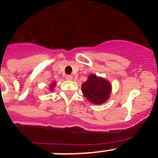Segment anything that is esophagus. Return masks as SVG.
<instances>
[{
	"instance_id": "esophagus-1",
	"label": "esophagus",
	"mask_w": 158,
	"mask_h": 158,
	"mask_svg": "<svg viewBox=\"0 0 158 158\" xmlns=\"http://www.w3.org/2000/svg\"><path fill=\"white\" fill-rule=\"evenodd\" d=\"M65 78H66L67 80H72L73 79V77L71 76V75H66V76H65Z\"/></svg>"
}]
</instances>
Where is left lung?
Wrapping results in <instances>:
<instances>
[{"mask_svg":"<svg viewBox=\"0 0 158 158\" xmlns=\"http://www.w3.org/2000/svg\"><path fill=\"white\" fill-rule=\"evenodd\" d=\"M82 93L88 100L95 104L107 101L111 92V85L108 81L96 74H90L81 85Z\"/></svg>","mask_w":158,"mask_h":158,"instance_id":"left-lung-1","label":"left lung"}]
</instances>
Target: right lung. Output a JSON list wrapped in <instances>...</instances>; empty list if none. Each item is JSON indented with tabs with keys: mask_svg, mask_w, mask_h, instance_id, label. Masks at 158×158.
<instances>
[{
	"mask_svg": "<svg viewBox=\"0 0 158 158\" xmlns=\"http://www.w3.org/2000/svg\"><path fill=\"white\" fill-rule=\"evenodd\" d=\"M55 85H56V82H53V83L51 84V87H50V88H51V90H52L53 88H54V86H55Z\"/></svg>",
	"mask_w": 158,
	"mask_h": 158,
	"instance_id": "obj_1",
	"label": "right lung"
}]
</instances>
